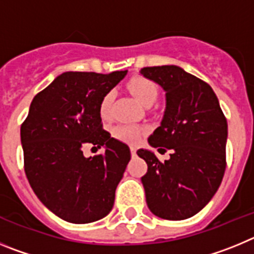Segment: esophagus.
<instances>
[{"label": "esophagus", "instance_id": "34e87169", "mask_svg": "<svg viewBox=\"0 0 254 254\" xmlns=\"http://www.w3.org/2000/svg\"><path fill=\"white\" fill-rule=\"evenodd\" d=\"M129 150H131L132 156H134V155H136V147H134V146H131V147H129Z\"/></svg>", "mask_w": 254, "mask_h": 254}]
</instances>
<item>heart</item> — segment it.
Segmentation results:
<instances>
[{
  "label": "heart",
  "instance_id": "heart-1",
  "mask_svg": "<svg viewBox=\"0 0 254 254\" xmlns=\"http://www.w3.org/2000/svg\"><path fill=\"white\" fill-rule=\"evenodd\" d=\"M128 89L134 98L138 100L142 105H149L156 100L158 98V86L145 77H133L131 81L128 82ZM114 100V93L113 91H108L104 94V96L100 100L99 105V113L103 120H109L112 113V105H113ZM145 133V128L138 125H121L117 126L113 129L114 137L118 140L123 141V142L134 143L137 142L141 138V136Z\"/></svg>",
  "mask_w": 254,
  "mask_h": 254
}]
</instances>
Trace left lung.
I'll return each instance as SVG.
<instances>
[{
	"label": "left lung",
	"mask_w": 254,
	"mask_h": 254,
	"mask_svg": "<svg viewBox=\"0 0 254 254\" xmlns=\"http://www.w3.org/2000/svg\"><path fill=\"white\" fill-rule=\"evenodd\" d=\"M140 73L165 91V111L149 145L160 154L172 150L163 163L151 150H137L147 164L141 178L147 207L161 219H188L210 202L223 181L228 123L210 85L182 67H143Z\"/></svg>",
	"instance_id": "1"
}]
</instances>
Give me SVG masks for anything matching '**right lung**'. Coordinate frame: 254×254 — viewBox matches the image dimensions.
I'll list each match as a JSON object with an SVG mask.
<instances>
[{
    "mask_svg": "<svg viewBox=\"0 0 254 254\" xmlns=\"http://www.w3.org/2000/svg\"><path fill=\"white\" fill-rule=\"evenodd\" d=\"M127 71L64 72L34 96L21 126L25 174L40 202L64 221L94 223L111 212L129 147L102 128L100 100ZM86 143L105 152L85 158Z\"/></svg>",
    "mask_w": 254,
    "mask_h": 254,
    "instance_id": "obj_1",
    "label": "right lung"
}]
</instances>
